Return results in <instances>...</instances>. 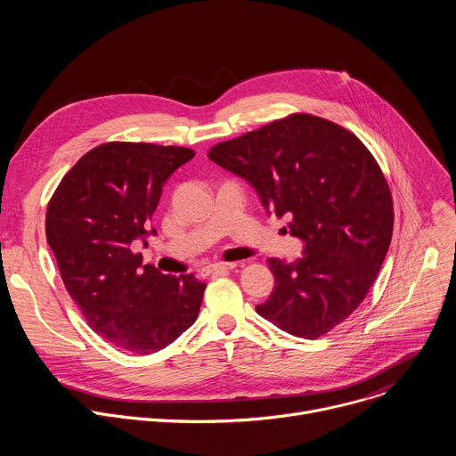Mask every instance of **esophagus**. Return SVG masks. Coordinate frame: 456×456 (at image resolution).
<instances>
[{
	"label": "esophagus",
	"mask_w": 456,
	"mask_h": 456,
	"mask_svg": "<svg viewBox=\"0 0 456 456\" xmlns=\"http://www.w3.org/2000/svg\"><path fill=\"white\" fill-rule=\"evenodd\" d=\"M236 269V264H213L204 269V274H222Z\"/></svg>",
	"instance_id": "obj_1"
}]
</instances>
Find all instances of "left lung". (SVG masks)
Masks as SVG:
<instances>
[{
	"mask_svg": "<svg viewBox=\"0 0 456 456\" xmlns=\"http://www.w3.org/2000/svg\"><path fill=\"white\" fill-rule=\"evenodd\" d=\"M209 159L247 180L267 215L292 216L303 257H271L276 287L256 312L287 334L315 339L366 297L394 232L387 182L348 129L296 113L211 148Z\"/></svg>",
	"mask_w": 456,
	"mask_h": 456,
	"instance_id": "8db88e82",
	"label": "left lung"
}]
</instances>
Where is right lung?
Segmentation results:
<instances>
[{"label":"right lung","instance_id":"right-lung-1","mask_svg":"<svg viewBox=\"0 0 456 456\" xmlns=\"http://www.w3.org/2000/svg\"><path fill=\"white\" fill-rule=\"evenodd\" d=\"M192 157L178 146L108 142L79 159L48 204L46 241L64 287L90 327L126 352H159L199 317L206 283L166 276L134 252L157 234L150 220L162 185Z\"/></svg>","mask_w":456,"mask_h":456}]
</instances>
